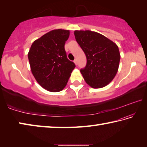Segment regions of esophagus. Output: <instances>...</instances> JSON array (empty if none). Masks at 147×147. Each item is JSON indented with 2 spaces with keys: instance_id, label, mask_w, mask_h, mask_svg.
<instances>
[{
  "instance_id": "1",
  "label": "esophagus",
  "mask_w": 147,
  "mask_h": 147,
  "mask_svg": "<svg viewBox=\"0 0 147 147\" xmlns=\"http://www.w3.org/2000/svg\"><path fill=\"white\" fill-rule=\"evenodd\" d=\"M74 63H75L76 65H77V63H77V59H74Z\"/></svg>"
}]
</instances>
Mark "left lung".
<instances>
[{
	"mask_svg": "<svg viewBox=\"0 0 147 147\" xmlns=\"http://www.w3.org/2000/svg\"><path fill=\"white\" fill-rule=\"evenodd\" d=\"M77 43L87 58L80 72L93 88H101L113 80L117 73L121 56L117 45L103 35L90 30H75Z\"/></svg>",
	"mask_w": 147,
	"mask_h": 147,
	"instance_id": "1",
	"label": "left lung"
}]
</instances>
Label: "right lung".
<instances>
[{
  "instance_id": "obj_1",
  "label": "right lung",
  "mask_w": 147,
  "mask_h": 147,
  "mask_svg": "<svg viewBox=\"0 0 147 147\" xmlns=\"http://www.w3.org/2000/svg\"><path fill=\"white\" fill-rule=\"evenodd\" d=\"M69 36V30H53L35 41L29 51L32 73L39 85L47 91H61L76 67L68 59L65 50Z\"/></svg>"
}]
</instances>
